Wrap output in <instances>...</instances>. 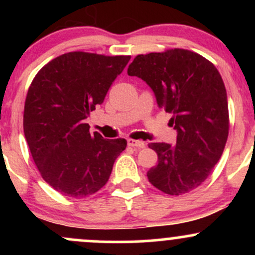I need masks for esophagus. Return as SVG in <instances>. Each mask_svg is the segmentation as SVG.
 <instances>
[{
	"label": "esophagus",
	"mask_w": 255,
	"mask_h": 255,
	"mask_svg": "<svg viewBox=\"0 0 255 255\" xmlns=\"http://www.w3.org/2000/svg\"><path fill=\"white\" fill-rule=\"evenodd\" d=\"M128 146H131V147H137V148H144L145 142L142 140H134V139H128L127 140Z\"/></svg>",
	"instance_id": "1"
}]
</instances>
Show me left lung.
I'll list each match as a JSON object with an SVG mask.
<instances>
[{
    "mask_svg": "<svg viewBox=\"0 0 255 255\" xmlns=\"http://www.w3.org/2000/svg\"><path fill=\"white\" fill-rule=\"evenodd\" d=\"M127 73L151 87L177 131L175 145L148 144L158 156L148 181L169 195L198 188L217 164L229 134L227 91L217 68L197 52L170 49L137 55Z\"/></svg>",
    "mask_w": 255,
    "mask_h": 255,
    "instance_id": "8db88e82",
    "label": "left lung"
}]
</instances>
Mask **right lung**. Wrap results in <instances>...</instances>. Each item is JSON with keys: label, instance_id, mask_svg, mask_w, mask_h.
I'll use <instances>...</instances> for the list:
<instances>
[{"label": "right lung", "instance_id": "1", "mask_svg": "<svg viewBox=\"0 0 255 255\" xmlns=\"http://www.w3.org/2000/svg\"><path fill=\"white\" fill-rule=\"evenodd\" d=\"M130 56L73 51L37 73L28 89L24 133L38 170L54 189L72 198L95 194L109 180L126 139L90 133L85 120L103 103Z\"/></svg>", "mask_w": 255, "mask_h": 255}]
</instances>
